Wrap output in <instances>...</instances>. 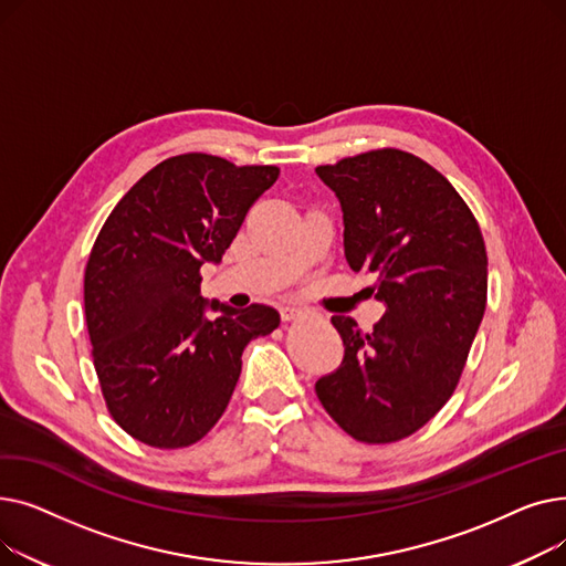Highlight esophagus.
Wrapping results in <instances>:
<instances>
[{
  "label": "esophagus",
  "mask_w": 566,
  "mask_h": 566,
  "mask_svg": "<svg viewBox=\"0 0 566 566\" xmlns=\"http://www.w3.org/2000/svg\"><path fill=\"white\" fill-rule=\"evenodd\" d=\"M282 321L289 323V321H295L298 316H303V310L301 307H282Z\"/></svg>",
  "instance_id": "34e87169"
}]
</instances>
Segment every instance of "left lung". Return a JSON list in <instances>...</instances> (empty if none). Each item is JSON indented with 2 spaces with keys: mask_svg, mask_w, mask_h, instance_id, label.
<instances>
[{
  "mask_svg": "<svg viewBox=\"0 0 566 566\" xmlns=\"http://www.w3.org/2000/svg\"><path fill=\"white\" fill-rule=\"evenodd\" d=\"M344 211V254L385 303L363 333L333 316L344 342L316 397L355 440L385 444L422 429L454 395L486 310V245L468 203L438 169L399 148L316 167Z\"/></svg>",
  "mask_w": 566,
  "mask_h": 566,
  "instance_id": "obj_1",
  "label": "left lung"
}]
</instances>
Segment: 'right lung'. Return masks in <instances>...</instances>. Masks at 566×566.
<instances>
[{"label":"right lung","mask_w":566,"mask_h":566,"mask_svg":"<svg viewBox=\"0 0 566 566\" xmlns=\"http://www.w3.org/2000/svg\"><path fill=\"white\" fill-rule=\"evenodd\" d=\"M277 176L275 165L174 156L105 220L84 268V316L107 410L135 440L158 450L201 440L227 410L245 346L280 325L268 305L201 298V265L222 261Z\"/></svg>","instance_id":"obj_1"}]
</instances>
